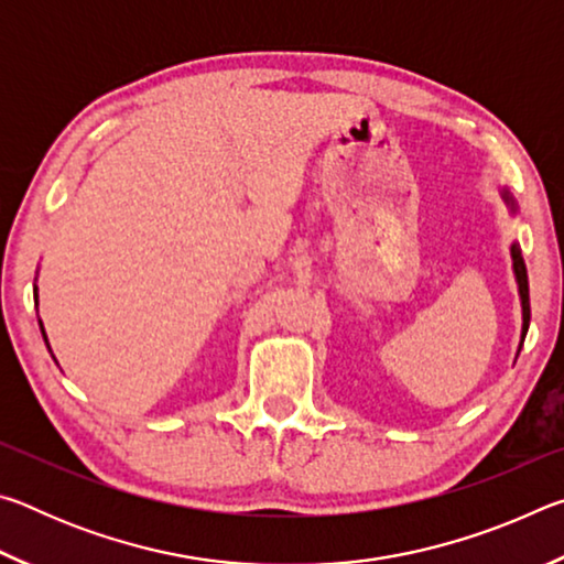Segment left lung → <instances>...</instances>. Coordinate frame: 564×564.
<instances>
[{"label": "left lung", "mask_w": 564, "mask_h": 564, "mask_svg": "<svg viewBox=\"0 0 564 564\" xmlns=\"http://www.w3.org/2000/svg\"><path fill=\"white\" fill-rule=\"evenodd\" d=\"M510 202V198H508ZM512 269L514 275H518V285H520V299H522V338L528 336L530 328V285H528V269H524L520 246H512ZM522 348V343H520Z\"/></svg>", "instance_id": "8db88e82"}]
</instances>
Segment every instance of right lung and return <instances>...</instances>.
Masks as SVG:
<instances>
[{"instance_id": "add662e5", "label": "right lung", "mask_w": 564, "mask_h": 564, "mask_svg": "<svg viewBox=\"0 0 564 564\" xmlns=\"http://www.w3.org/2000/svg\"><path fill=\"white\" fill-rule=\"evenodd\" d=\"M34 295H36V289H34ZM44 333V330H42ZM44 340H46V336H44Z\"/></svg>"}]
</instances>
